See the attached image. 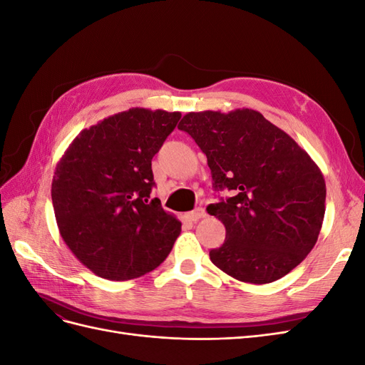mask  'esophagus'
<instances>
[{
  "label": "esophagus",
  "instance_id": "esophagus-1",
  "mask_svg": "<svg viewBox=\"0 0 365 365\" xmlns=\"http://www.w3.org/2000/svg\"><path fill=\"white\" fill-rule=\"evenodd\" d=\"M185 217H189L190 220H193V222H196V220H200V219L205 217V210H204L202 207H196V208L193 210V212L187 213Z\"/></svg>",
  "mask_w": 365,
  "mask_h": 365
}]
</instances>
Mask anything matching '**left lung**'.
Returning a JSON list of instances; mask_svg holds the SVG:
<instances>
[{
  "label": "left lung",
  "mask_w": 365,
  "mask_h": 365,
  "mask_svg": "<svg viewBox=\"0 0 365 365\" xmlns=\"http://www.w3.org/2000/svg\"><path fill=\"white\" fill-rule=\"evenodd\" d=\"M205 153L216 190L207 212L225 227L210 260L231 277L264 284L300 264L319 235L326 182L307 152L259 111L189 113L180 121Z\"/></svg>",
  "instance_id": "8db88e82"
}]
</instances>
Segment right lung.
Returning <instances> with one entry per match:
<instances>
[{"instance_id": "obj_1", "label": "right lung", "mask_w": 365, "mask_h": 365, "mask_svg": "<svg viewBox=\"0 0 365 365\" xmlns=\"http://www.w3.org/2000/svg\"><path fill=\"white\" fill-rule=\"evenodd\" d=\"M180 118L178 111L130 108L83 129L59 160L51 182L59 233L98 277H141L180 236V220L150 200L152 158Z\"/></svg>"}]
</instances>
